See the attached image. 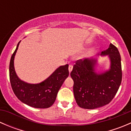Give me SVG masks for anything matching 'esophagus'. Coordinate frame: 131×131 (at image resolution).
<instances>
[{"mask_svg":"<svg viewBox=\"0 0 131 131\" xmlns=\"http://www.w3.org/2000/svg\"><path fill=\"white\" fill-rule=\"evenodd\" d=\"M72 69H73V65H72V64H70L69 67H68V70H69V72H70H70H72Z\"/></svg>","mask_w":131,"mask_h":131,"instance_id":"1","label":"esophagus"}]
</instances>
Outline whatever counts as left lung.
<instances>
[{
	"instance_id": "obj_1",
	"label": "left lung",
	"mask_w": 131,
	"mask_h": 131,
	"mask_svg": "<svg viewBox=\"0 0 131 131\" xmlns=\"http://www.w3.org/2000/svg\"><path fill=\"white\" fill-rule=\"evenodd\" d=\"M101 55L109 56V70L97 73L94 70L96 59H84L77 61L70 73L74 82V97L80 108L95 109L105 106L113 100L119 89L122 73L118 49L110 43Z\"/></svg>"
}]
</instances>
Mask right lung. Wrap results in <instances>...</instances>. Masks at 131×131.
Segmentation results:
<instances>
[{"label":"right lung","mask_w":131,"mask_h":131,"mask_svg":"<svg viewBox=\"0 0 131 131\" xmlns=\"http://www.w3.org/2000/svg\"><path fill=\"white\" fill-rule=\"evenodd\" d=\"M19 41L9 64V79L14 94L21 102L37 108H47L54 103L58 92L69 75L68 64L61 66L42 82L37 84H28L18 78L14 67V59Z\"/></svg>","instance_id":"1"}]
</instances>
